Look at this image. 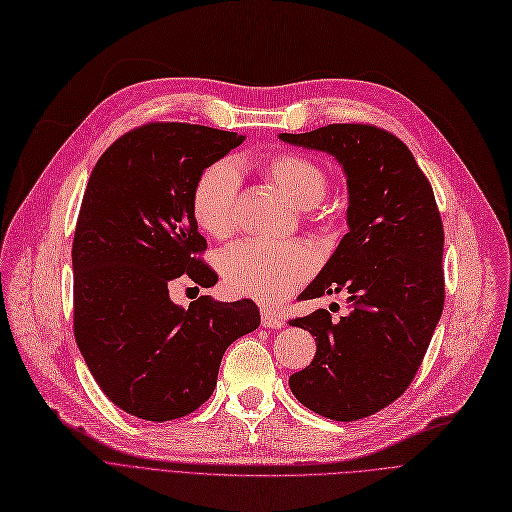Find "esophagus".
Wrapping results in <instances>:
<instances>
[{
	"label": "esophagus",
	"instance_id": "obj_1",
	"mask_svg": "<svg viewBox=\"0 0 512 512\" xmlns=\"http://www.w3.org/2000/svg\"><path fill=\"white\" fill-rule=\"evenodd\" d=\"M285 325V321L281 316L273 314L269 308H262V327H269V329H281Z\"/></svg>",
	"mask_w": 512,
	"mask_h": 512
}]
</instances>
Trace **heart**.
<instances>
[{"label": "heart", "mask_w": 512, "mask_h": 512, "mask_svg": "<svg viewBox=\"0 0 512 512\" xmlns=\"http://www.w3.org/2000/svg\"><path fill=\"white\" fill-rule=\"evenodd\" d=\"M262 173L283 196L302 210L319 206L329 191L327 170L302 154H273L262 162ZM239 175L231 162H214L193 187L191 208L196 223L212 237H227L235 229ZM223 283L237 296L262 304H279L312 275L314 256L298 241L271 243L246 239L218 258Z\"/></svg>", "instance_id": "1"}]
</instances>
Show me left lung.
Here are the masks:
<instances>
[{"label":"left lung","mask_w":512,"mask_h":512,"mask_svg":"<svg viewBox=\"0 0 512 512\" xmlns=\"http://www.w3.org/2000/svg\"><path fill=\"white\" fill-rule=\"evenodd\" d=\"M281 141L331 154L348 181V233L302 300L348 294L350 312L323 308L308 329L312 362L289 377L294 396L333 421L375 415L415 379L444 310V225L415 156L385 129L327 125Z\"/></svg>","instance_id":"1"}]
</instances>
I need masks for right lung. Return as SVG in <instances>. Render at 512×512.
Returning <instances> with one entry per match:
<instances>
[{
  "label": "right lung",
  "instance_id": "obj_1",
  "mask_svg": "<svg viewBox=\"0 0 512 512\" xmlns=\"http://www.w3.org/2000/svg\"><path fill=\"white\" fill-rule=\"evenodd\" d=\"M243 135L148 123L118 137L89 177L72 241L75 337L102 392L145 421H173L214 392L225 350L260 325L252 300L177 306L181 275L212 287L191 208L204 170Z\"/></svg>",
  "mask_w": 512,
  "mask_h": 512
}]
</instances>
